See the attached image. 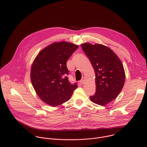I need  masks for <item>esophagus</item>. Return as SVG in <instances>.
I'll use <instances>...</instances> for the list:
<instances>
[{"label": "esophagus", "instance_id": "34e87169", "mask_svg": "<svg viewBox=\"0 0 147 147\" xmlns=\"http://www.w3.org/2000/svg\"><path fill=\"white\" fill-rule=\"evenodd\" d=\"M85 78L84 77H82V80L80 81V85H83L84 84V82H85Z\"/></svg>", "mask_w": 147, "mask_h": 147}]
</instances>
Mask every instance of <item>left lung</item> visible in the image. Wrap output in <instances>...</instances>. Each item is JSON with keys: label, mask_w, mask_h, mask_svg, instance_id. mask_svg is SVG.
<instances>
[{"label": "left lung", "mask_w": 147, "mask_h": 147, "mask_svg": "<svg viewBox=\"0 0 147 147\" xmlns=\"http://www.w3.org/2000/svg\"><path fill=\"white\" fill-rule=\"evenodd\" d=\"M81 47L96 74V90L90 99L96 104L105 105L119 96L124 86L125 74L123 65L117 55L107 46L85 43Z\"/></svg>", "instance_id": "1"}]
</instances>
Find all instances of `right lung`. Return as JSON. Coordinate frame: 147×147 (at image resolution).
<instances>
[{
    "label": "right lung",
    "instance_id": "right-lung-1",
    "mask_svg": "<svg viewBox=\"0 0 147 147\" xmlns=\"http://www.w3.org/2000/svg\"><path fill=\"white\" fill-rule=\"evenodd\" d=\"M78 45L67 42H54L42 50L31 69V81L38 97L46 104L57 107L68 101L77 88L69 82L66 62Z\"/></svg>",
    "mask_w": 147,
    "mask_h": 147
}]
</instances>
